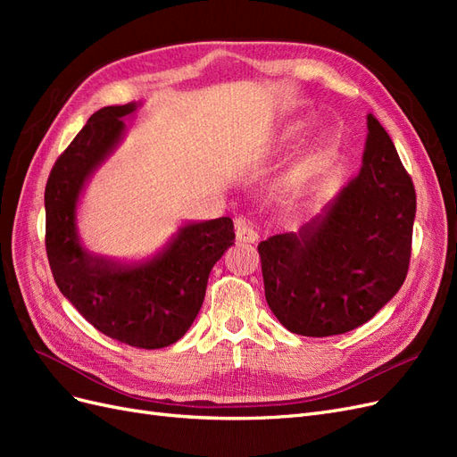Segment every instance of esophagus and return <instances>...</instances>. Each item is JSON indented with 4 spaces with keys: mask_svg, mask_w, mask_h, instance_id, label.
Returning <instances> with one entry per match:
<instances>
[{
    "mask_svg": "<svg viewBox=\"0 0 457 457\" xmlns=\"http://www.w3.org/2000/svg\"><path fill=\"white\" fill-rule=\"evenodd\" d=\"M234 230H237V242L238 244H255L259 240L255 228L250 223H245L244 219L237 220Z\"/></svg>",
    "mask_w": 457,
    "mask_h": 457,
    "instance_id": "1",
    "label": "esophagus"
}]
</instances>
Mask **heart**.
<instances>
[{"mask_svg":"<svg viewBox=\"0 0 457 457\" xmlns=\"http://www.w3.org/2000/svg\"><path fill=\"white\" fill-rule=\"evenodd\" d=\"M336 146H337V139L334 135H324L322 137V141L318 143L309 154L305 156V160L301 162V165H299V173H303V175H307V173H312V171H316L318 168H320V165L324 163V160L331 154V152L336 150Z\"/></svg>","mask_w":457,"mask_h":457,"instance_id":"obj_1","label":"heart"}]
</instances>
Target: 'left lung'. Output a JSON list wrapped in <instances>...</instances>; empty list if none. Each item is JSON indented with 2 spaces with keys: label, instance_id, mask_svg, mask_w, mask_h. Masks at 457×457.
Masks as SVG:
<instances>
[{
  "label": "left lung",
  "instance_id": "1",
  "mask_svg": "<svg viewBox=\"0 0 457 457\" xmlns=\"http://www.w3.org/2000/svg\"><path fill=\"white\" fill-rule=\"evenodd\" d=\"M368 131L362 170L328 213L257 245L269 307L294 334L328 337L362 326L406 280L416 188L373 114Z\"/></svg>",
  "mask_w": 457,
  "mask_h": 457
}]
</instances>
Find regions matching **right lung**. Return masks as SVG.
I'll return each mask as SVG.
<instances>
[{
	"label": "right lung",
	"mask_w": 457,
	"mask_h": 457,
	"mask_svg": "<svg viewBox=\"0 0 457 457\" xmlns=\"http://www.w3.org/2000/svg\"><path fill=\"white\" fill-rule=\"evenodd\" d=\"M133 110V103L96 110L54 162L46 185V250L62 295L95 329L137 349H162L195 322L210 272L237 237L230 217L187 225L160 257L137 267L81 250L74 223L81 187Z\"/></svg>",
	"instance_id": "1"
}]
</instances>
